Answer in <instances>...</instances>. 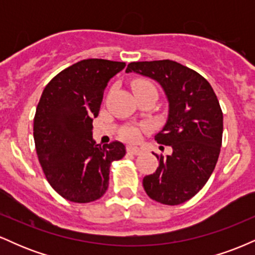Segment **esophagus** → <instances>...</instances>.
Listing matches in <instances>:
<instances>
[{
  "label": "esophagus",
  "mask_w": 255,
  "mask_h": 255,
  "mask_svg": "<svg viewBox=\"0 0 255 255\" xmlns=\"http://www.w3.org/2000/svg\"><path fill=\"white\" fill-rule=\"evenodd\" d=\"M127 152L130 154H135V156H139V154L142 153V151L137 147H133V146H128Z\"/></svg>",
  "instance_id": "1"
}]
</instances>
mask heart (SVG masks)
<instances>
[{"instance_id": "obj_1", "label": "heart", "mask_w": 255, "mask_h": 255, "mask_svg": "<svg viewBox=\"0 0 255 255\" xmlns=\"http://www.w3.org/2000/svg\"><path fill=\"white\" fill-rule=\"evenodd\" d=\"M131 87H133L134 92H135V91H140V90H151V91H153V92L157 93L156 87L153 86V84L150 83V81H147V80H142V79L134 80L133 83H131ZM122 135H124V137L127 140V141H130V142L137 141L140 137V129L137 127H128L124 130Z\"/></svg>"}]
</instances>
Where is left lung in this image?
Returning a JSON list of instances; mask_svg holds the SVG:
<instances>
[{"mask_svg":"<svg viewBox=\"0 0 255 255\" xmlns=\"http://www.w3.org/2000/svg\"><path fill=\"white\" fill-rule=\"evenodd\" d=\"M126 72L158 81L169 102L168 121L154 140L172 153H154L159 165L142 180L145 192L160 204H182L203 188L218 160L223 113L217 96L199 73L171 60L131 62Z\"/></svg>","mask_w":255,"mask_h":255,"instance_id":"left-lung-1","label":"left lung"}]
</instances>
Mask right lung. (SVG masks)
Listing matches in <instances>:
<instances>
[{
  "label": "right lung",
  "instance_id": "right-lung-1",
  "mask_svg": "<svg viewBox=\"0 0 255 255\" xmlns=\"http://www.w3.org/2000/svg\"><path fill=\"white\" fill-rule=\"evenodd\" d=\"M125 62L87 58L63 69L44 89L33 120L36 151L46 180L61 197L85 204L103 197L110 165L126 154L122 142L92 139L108 81Z\"/></svg>",
  "mask_w": 255,
  "mask_h": 255
}]
</instances>
